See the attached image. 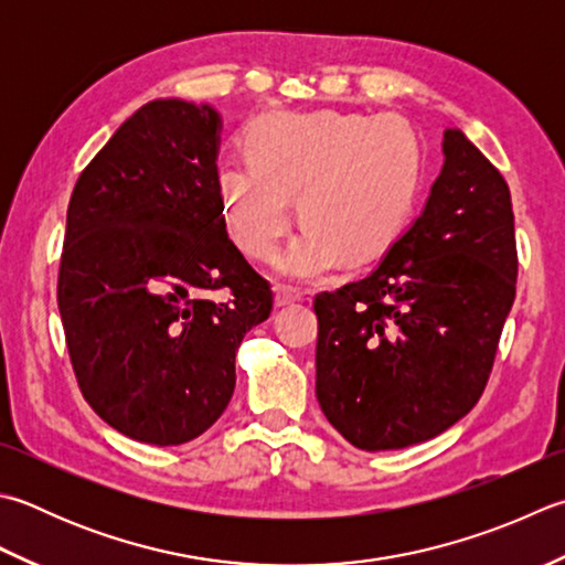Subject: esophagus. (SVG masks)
Masks as SVG:
<instances>
[{
    "label": "esophagus",
    "instance_id": "1",
    "mask_svg": "<svg viewBox=\"0 0 565 565\" xmlns=\"http://www.w3.org/2000/svg\"><path fill=\"white\" fill-rule=\"evenodd\" d=\"M296 301H303V294L286 289V286H276V291H274V306H276V308L291 306V303H296Z\"/></svg>",
    "mask_w": 565,
    "mask_h": 565
}]
</instances>
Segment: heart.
Masks as SVG:
<instances>
[{
  "label": "heart",
  "instance_id": "1",
  "mask_svg": "<svg viewBox=\"0 0 565 565\" xmlns=\"http://www.w3.org/2000/svg\"><path fill=\"white\" fill-rule=\"evenodd\" d=\"M245 153L217 169L230 237L249 259L271 262L296 198L306 227L276 264L291 281L382 257L404 232L422 179L418 137L392 115L274 113L247 129Z\"/></svg>",
  "mask_w": 565,
  "mask_h": 565
}]
</instances>
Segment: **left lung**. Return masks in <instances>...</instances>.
Instances as JSON below:
<instances>
[{"label":"left lung","instance_id":"8db88e82","mask_svg":"<svg viewBox=\"0 0 565 565\" xmlns=\"http://www.w3.org/2000/svg\"><path fill=\"white\" fill-rule=\"evenodd\" d=\"M516 291L507 181L460 129L380 267L316 296V396L360 450L444 434L478 404Z\"/></svg>","mask_w":565,"mask_h":565}]
</instances>
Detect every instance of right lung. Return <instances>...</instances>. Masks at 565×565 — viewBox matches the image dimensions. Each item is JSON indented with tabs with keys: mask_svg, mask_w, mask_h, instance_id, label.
<instances>
[{
	"mask_svg": "<svg viewBox=\"0 0 565 565\" xmlns=\"http://www.w3.org/2000/svg\"><path fill=\"white\" fill-rule=\"evenodd\" d=\"M223 119L179 97L139 107L77 179L58 311L85 402L141 444L181 446L235 392V355L271 313L217 191ZM220 288L227 302L209 298Z\"/></svg>",
	"mask_w": 565,
	"mask_h": 565,
	"instance_id": "1",
	"label": "right lung"
}]
</instances>
